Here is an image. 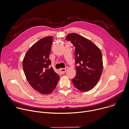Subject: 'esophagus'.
<instances>
[{
    "instance_id": "obj_1",
    "label": "esophagus",
    "mask_w": 129,
    "mask_h": 129,
    "mask_svg": "<svg viewBox=\"0 0 129 129\" xmlns=\"http://www.w3.org/2000/svg\"><path fill=\"white\" fill-rule=\"evenodd\" d=\"M60 70L61 72L63 74V73H65V72L66 71L67 69H66V68H61V69H60Z\"/></svg>"
}]
</instances>
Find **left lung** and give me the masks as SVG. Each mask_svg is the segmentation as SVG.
<instances>
[{"label": "left lung", "instance_id": "8db88e82", "mask_svg": "<svg viewBox=\"0 0 129 129\" xmlns=\"http://www.w3.org/2000/svg\"><path fill=\"white\" fill-rule=\"evenodd\" d=\"M75 49L77 75L72 79L75 87L81 91L92 89L99 81L103 71L102 54L100 48L89 40L76 33L66 36Z\"/></svg>", "mask_w": 129, "mask_h": 129}]
</instances>
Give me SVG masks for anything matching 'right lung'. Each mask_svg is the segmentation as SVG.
<instances>
[{
	"mask_svg": "<svg viewBox=\"0 0 129 129\" xmlns=\"http://www.w3.org/2000/svg\"><path fill=\"white\" fill-rule=\"evenodd\" d=\"M52 37L48 36L35 43L26 52L23 68L31 86L43 94L51 93L56 88L60 77L55 72L49 59Z\"/></svg>",
	"mask_w": 129,
	"mask_h": 129,
	"instance_id": "add662e5",
	"label": "right lung"
}]
</instances>
